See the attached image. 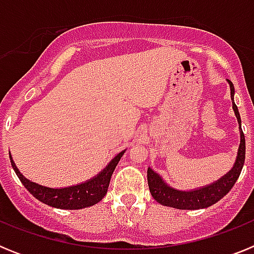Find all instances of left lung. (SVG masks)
I'll return each mask as SVG.
<instances>
[{
    "mask_svg": "<svg viewBox=\"0 0 254 254\" xmlns=\"http://www.w3.org/2000/svg\"><path fill=\"white\" fill-rule=\"evenodd\" d=\"M228 82L230 85L233 111H234L235 117H237L238 123H239V132H241V143H239V149H238L234 165H233L232 169L226 173L225 176L217 179L214 183L190 190H181L170 187L164 182V179L159 176L158 173L154 172L151 168H149L147 169V183H149L150 192H151V196L154 197L155 201H158L160 205L179 208V210L206 208L216 203L224 196H226V193L232 190L237 179L241 176V172L244 165V159H246V138H244V133L242 131L241 114L238 112V107L234 103V85L229 80Z\"/></svg>",
    "mask_w": 254,
    "mask_h": 254,
    "instance_id": "obj_1",
    "label": "left lung"
}]
</instances>
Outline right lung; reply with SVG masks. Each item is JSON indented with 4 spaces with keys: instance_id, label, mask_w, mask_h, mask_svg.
Returning a JSON list of instances; mask_svg holds the SVG:
<instances>
[{
    "instance_id": "right-lung-1",
    "label": "right lung",
    "mask_w": 254,
    "mask_h": 254,
    "mask_svg": "<svg viewBox=\"0 0 254 254\" xmlns=\"http://www.w3.org/2000/svg\"><path fill=\"white\" fill-rule=\"evenodd\" d=\"M126 150L121 151L120 154L114 156L107 167L95 177L82 183H78L75 186H69L64 188H49L40 186L35 182L29 181L28 178L22 176L20 170L13 163L10 154L11 165L16 173V176L21 181V183L25 186L26 190L30 192L40 202L52 206L56 208H62V210H80V208L89 207L95 203L100 202L103 197L107 194L108 187L111 177L116 169L117 164L120 163L121 158L123 156Z\"/></svg>"
}]
</instances>
